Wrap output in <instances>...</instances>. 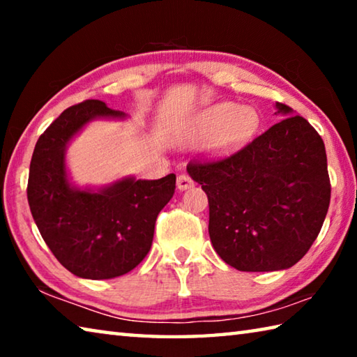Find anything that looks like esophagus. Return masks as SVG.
Masks as SVG:
<instances>
[{
  "label": "esophagus",
  "mask_w": 357,
  "mask_h": 357,
  "mask_svg": "<svg viewBox=\"0 0 357 357\" xmlns=\"http://www.w3.org/2000/svg\"><path fill=\"white\" fill-rule=\"evenodd\" d=\"M176 185H178L179 190H187L193 185V181H192L190 176H187V174H179L178 179H176Z\"/></svg>",
  "instance_id": "34e87169"
}]
</instances>
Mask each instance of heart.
I'll return each mask as SVG.
<instances>
[{
	"mask_svg": "<svg viewBox=\"0 0 357 357\" xmlns=\"http://www.w3.org/2000/svg\"><path fill=\"white\" fill-rule=\"evenodd\" d=\"M258 114L252 108H238L234 104H220L204 112L195 121L197 135H206L216 130L211 146L220 153L241 146L255 134L258 128Z\"/></svg>",
	"mask_w": 357,
	"mask_h": 357,
	"instance_id": "obj_1",
	"label": "heart"
}]
</instances>
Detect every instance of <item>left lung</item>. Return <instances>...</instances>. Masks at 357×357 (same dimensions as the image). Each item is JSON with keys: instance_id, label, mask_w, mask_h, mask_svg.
Returning a JSON list of instances; mask_svg holds the SVG:
<instances>
[{"instance_id": "obj_1", "label": "left lung", "mask_w": 357, "mask_h": 357, "mask_svg": "<svg viewBox=\"0 0 357 357\" xmlns=\"http://www.w3.org/2000/svg\"><path fill=\"white\" fill-rule=\"evenodd\" d=\"M277 102L285 118L243 149L187 165L209 202V238L227 264L247 273L288 269L305 255L328 214L323 138Z\"/></svg>"}]
</instances>
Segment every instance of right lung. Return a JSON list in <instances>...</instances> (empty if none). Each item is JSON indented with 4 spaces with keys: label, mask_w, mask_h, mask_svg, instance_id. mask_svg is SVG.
I'll return each mask as SVG.
<instances>
[{
    "label": "right lung",
    "mask_w": 357,
    "mask_h": 357,
    "mask_svg": "<svg viewBox=\"0 0 357 357\" xmlns=\"http://www.w3.org/2000/svg\"><path fill=\"white\" fill-rule=\"evenodd\" d=\"M94 118H124L102 100L72 105L36 143L28 203L48 249L82 279L128 274L148 255L155 219L176 189L173 173L155 181L126 178L100 190L72 187L64 153L72 137Z\"/></svg>",
    "instance_id": "add662e5"
}]
</instances>
